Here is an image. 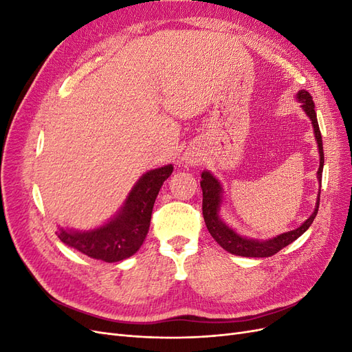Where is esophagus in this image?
I'll use <instances>...</instances> for the list:
<instances>
[{"mask_svg":"<svg viewBox=\"0 0 352 352\" xmlns=\"http://www.w3.org/2000/svg\"><path fill=\"white\" fill-rule=\"evenodd\" d=\"M185 162L188 163V164H195V163H198V158H197V155H194V154H188V155H185Z\"/></svg>","mask_w":352,"mask_h":352,"instance_id":"1","label":"esophagus"}]
</instances>
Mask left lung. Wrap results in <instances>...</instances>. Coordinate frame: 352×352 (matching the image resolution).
<instances>
[{
  "label": "left lung",
  "instance_id": "8db88e82",
  "mask_svg": "<svg viewBox=\"0 0 352 352\" xmlns=\"http://www.w3.org/2000/svg\"><path fill=\"white\" fill-rule=\"evenodd\" d=\"M298 101H301V107L310 117V120L314 127V135L317 140L318 154H320V167H318L317 179L322 184V173H323V164H324V154H323V141L322 133L318 129L317 116L314 110V102L311 95L307 91H300L296 94ZM201 189H202V216H204V221L207 225V229L210 235L216 239V242L220 245L223 250H226L230 254L241 255V257H272L276 252H279L286 245H289L295 239L300 238L302 233L311 226L313 220L316 219V214L318 211V204H320V195L317 198L316 208L313 214L308 217L302 225L291 232H285L279 236H274L267 241H257V239H248L243 238L238 233L230 229L226 223H223L219 211L221 204V185L219 180L212 176L210 172H202L201 175Z\"/></svg>",
  "mask_w": 352,
  "mask_h": 352
}]
</instances>
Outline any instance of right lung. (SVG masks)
I'll list each match as a JSON object with an SVG mask.
<instances>
[{
  "label": "right lung",
  "mask_w": 352,
  "mask_h": 352,
  "mask_svg": "<svg viewBox=\"0 0 352 352\" xmlns=\"http://www.w3.org/2000/svg\"><path fill=\"white\" fill-rule=\"evenodd\" d=\"M172 172V164L146 172L131 190L122 210L109 223L89 232L60 229L57 232L60 241L91 258L107 263L129 258L141 248L150 229L158 190Z\"/></svg>",
  "instance_id": "add662e5"
}]
</instances>
